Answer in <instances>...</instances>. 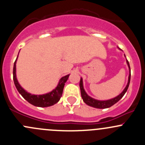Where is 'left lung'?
<instances>
[{
  "label": "left lung",
  "mask_w": 145,
  "mask_h": 145,
  "mask_svg": "<svg viewBox=\"0 0 145 145\" xmlns=\"http://www.w3.org/2000/svg\"><path fill=\"white\" fill-rule=\"evenodd\" d=\"M126 63L128 64V69H129V76H128V83H127L126 86L124 88V90L120 93L116 97H114V98L109 99L107 100H96V99L93 98L90 96H89L86 93V90H84V88H83V78H81V81H80V89H81V94L82 99H83V102L88 105V106H92V107L97 108V109H106V108H109L110 106H113L114 104H116V102H118V101L121 100L123 95H125V93H126L127 90L128 88V86H129L130 81H131V67H130V64L128 61L126 59Z\"/></svg>",
  "instance_id": "obj_1"
}]
</instances>
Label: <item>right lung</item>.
<instances>
[{"label": "right lung", "instance_id": "1", "mask_svg": "<svg viewBox=\"0 0 145 145\" xmlns=\"http://www.w3.org/2000/svg\"><path fill=\"white\" fill-rule=\"evenodd\" d=\"M17 57H18V56H17ZM17 57L14 63V67H13V80H14V85H15L16 88L18 90L20 94H21V95L28 102L33 105V106H39V107H47V106H52V105L57 103L59 100H60L61 97H62L64 85H65V83L68 80L69 74L62 77L59 79V83H58L57 87L55 89H53L52 91L50 92V93L43 95L31 94V93L26 91L20 86L18 81H17V76H16V63H17Z\"/></svg>", "mask_w": 145, "mask_h": 145}]
</instances>
